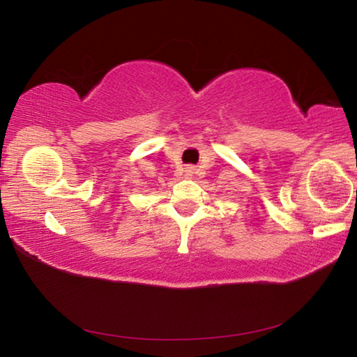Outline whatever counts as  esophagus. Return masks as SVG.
<instances>
[{
    "label": "esophagus",
    "mask_w": 357,
    "mask_h": 357,
    "mask_svg": "<svg viewBox=\"0 0 357 357\" xmlns=\"http://www.w3.org/2000/svg\"><path fill=\"white\" fill-rule=\"evenodd\" d=\"M184 172H185L187 176H192V174H193V168H192V167H187Z\"/></svg>",
    "instance_id": "1"
}]
</instances>
